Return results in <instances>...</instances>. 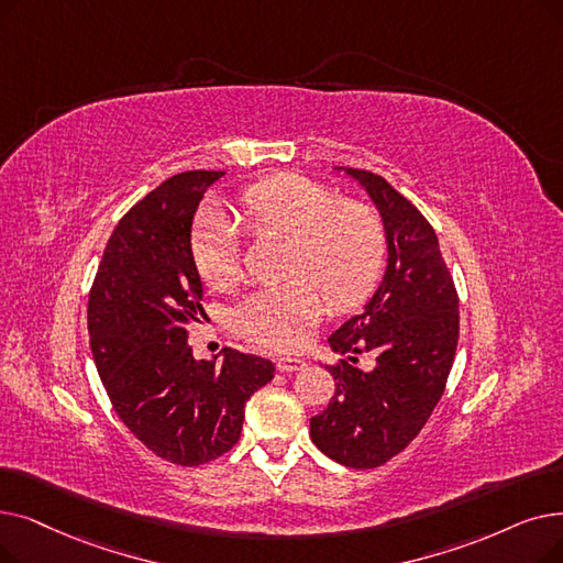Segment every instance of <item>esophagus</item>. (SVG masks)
<instances>
[{
	"mask_svg": "<svg viewBox=\"0 0 563 563\" xmlns=\"http://www.w3.org/2000/svg\"><path fill=\"white\" fill-rule=\"evenodd\" d=\"M276 368L280 373H297V371H303L306 368V361L303 358H297V356H280L276 361Z\"/></svg>",
	"mask_w": 563,
	"mask_h": 563,
	"instance_id": "esophagus-1",
	"label": "esophagus"
}]
</instances>
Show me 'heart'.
Returning <instances> with one entry per match:
<instances>
[{
	"instance_id": "obj_1",
	"label": "heart",
	"mask_w": 563,
	"mask_h": 563,
	"mask_svg": "<svg viewBox=\"0 0 563 563\" xmlns=\"http://www.w3.org/2000/svg\"><path fill=\"white\" fill-rule=\"evenodd\" d=\"M236 223L255 236L285 239L289 280L253 291L234 308L236 331L268 350H299L327 306L345 312L375 289L386 253L379 213L301 175H276L236 200ZM190 260L211 289L239 278V232L221 211H207L190 236Z\"/></svg>"
}]
</instances>
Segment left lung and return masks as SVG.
<instances>
[{
    "label": "left lung",
    "mask_w": 563,
    "mask_h": 563,
    "mask_svg": "<svg viewBox=\"0 0 563 563\" xmlns=\"http://www.w3.org/2000/svg\"><path fill=\"white\" fill-rule=\"evenodd\" d=\"M354 179L386 232V268L363 310L329 335L335 394L310 419V439L331 460L373 470L398 455L421 432L453 368L460 314L455 285L423 213L386 179L354 167H333ZM375 353L376 368L354 366Z\"/></svg>",
    "instance_id": "obj_1"
}]
</instances>
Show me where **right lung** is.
Listing matches in <instances>:
<instances>
[{"mask_svg": "<svg viewBox=\"0 0 563 563\" xmlns=\"http://www.w3.org/2000/svg\"><path fill=\"white\" fill-rule=\"evenodd\" d=\"M225 173L192 169L163 181L114 228L96 272L87 322L96 371L119 419L158 457L198 467L228 453L246 402L274 379V363L232 347L195 358L202 280L190 228L205 190Z\"/></svg>", "mask_w": 563, "mask_h": 563, "instance_id": "1", "label": "right lung"}]
</instances>
